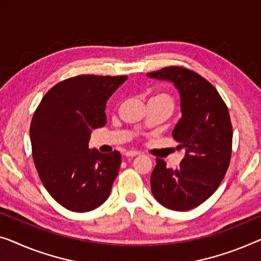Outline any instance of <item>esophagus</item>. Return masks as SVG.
Returning <instances> with one entry per match:
<instances>
[{"mask_svg": "<svg viewBox=\"0 0 261 261\" xmlns=\"http://www.w3.org/2000/svg\"><path fill=\"white\" fill-rule=\"evenodd\" d=\"M124 154H125L126 155V157H136V155H138L139 153L137 152V151H125V153H124Z\"/></svg>", "mask_w": 261, "mask_h": 261, "instance_id": "34e87169", "label": "esophagus"}]
</instances>
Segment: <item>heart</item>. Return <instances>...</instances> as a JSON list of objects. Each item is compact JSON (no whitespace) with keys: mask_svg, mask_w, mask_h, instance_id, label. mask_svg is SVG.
I'll return each instance as SVG.
<instances>
[{"mask_svg":"<svg viewBox=\"0 0 261 261\" xmlns=\"http://www.w3.org/2000/svg\"><path fill=\"white\" fill-rule=\"evenodd\" d=\"M149 100H159V102H164L166 104H169L171 108H173V99H172V97H171L170 95H168V93H165V92H157V93H154V95H152V96L150 97Z\"/></svg>","mask_w":261,"mask_h":261,"instance_id":"obj_1","label":"heart"}]
</instances>
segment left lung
<instances>
[{
  "instance_id": "left-lung-1",
  "label": "left lung",
  "mask_w": 261,
  "mask_h": 261,
  "mask_svg": "<svg viewBox=\"0 0 261 261\" xmlns=\"http://www.w3.org/2000/svg\"><path fill=\"white\" fill-rule=\"evenodd\" d=\"M147 77L172 82L180 95L181 118L172 136L185 150L177 169L157 158L151 191L163 206L189 211L212 196L228 169L232 153V124L226 104L216 88L197 72L168 67Z\"/></svg>"
}]
</instances>
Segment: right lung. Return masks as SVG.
<instances>
[{"label":"right lung","mask_w":261,"mask_h":261,"mask_svg":"<svg viewBox=\"0 0 261 261\" xmlns=\"http://www.w3.org/2000/svg\"><path fill=\"white\" fill-rule=\"evenodd\" d=\"M127 76L81 75L57 83L33 116L35 166L46 191L73 212H88L110 196L120 153L89 149L91 131L107 123V100Z\"/></svg>","instance_id":"add662e5"}]
</instances>
